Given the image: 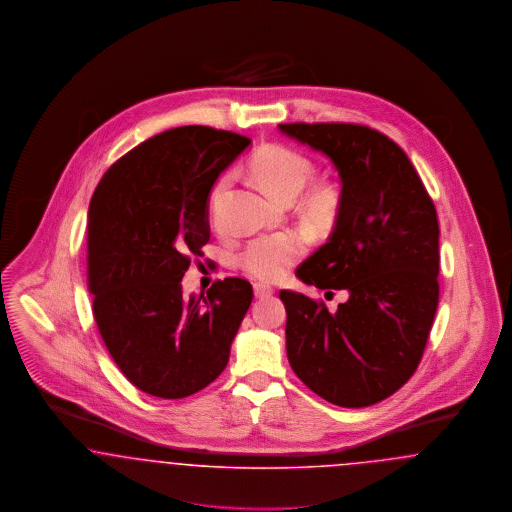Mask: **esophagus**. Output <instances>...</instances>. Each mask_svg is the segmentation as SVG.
I'll use <instances>...</instances> for the list:
<instances>
[{"mask_svg": "<svg viewBox=\"0 0 512 512\" xmlns=\"http://www.w3.org/2000/svg\"><path fill=\"white\" fill-rule=\"evenodd\" d=\"M253 292H255V297H259V299H265V297H270L274 290H272L270 286H265V284L257 282V284L253 286Z\"/></svg>", "mask_w": 512, "mask_h": 512, "instance_id": "1", "label": "esophagus"}]
</instances>
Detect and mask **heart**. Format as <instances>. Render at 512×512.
<instances>
[{"label":"heart","mask_w":512,"mask_h":512,"mask_svg":"<svg viewBox=\"0 0 512 512\" xmlns=\"http://www.w3.org/2000/svg\"><path fill=\"white\" fill-rule=\"evenodd\" d=\"M249 169L268 194L282 201H292L311 178L313 163L307 155L293 147L268 144L255 151ZM226 184L228 176H220L217 184L213 186L211 209L217 207ZM303 207L313 219H326L338 207V192L332 184L318 182L305 194ZM303 249V240L292 232L259 236L242 249L240 265L249 276L257 280L274 282L290 270L293 263L301 257Z\"/></svg>","instance_id":"obj_1"}]
</instances>
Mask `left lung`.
<instances>
[{
	"mask_svg": "<svg viewBox=\"0 0 512 512\" xmlns=\"http://www.w3.org/2000/svg\"><path fill=\"white\" fill-rule=\"evenodd\" d=\"M280 132L322 151L340 172L338 219L297 278L345 290L322 301L282 290L288 361L322 399L347 409L374 405L416 370L439 301V224L407 153L363 124L292 122Z\"/></svg>",
	"mask_w": 512,
	"mask_h": 512,
	"instance_id": "obj_1",
	"label": "left lung"
}]
</instances>
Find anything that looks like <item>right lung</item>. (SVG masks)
Here are the masks:
<instances>
[{
    "label": "right lung",
    "mask_w": 512,
    "mask_h": 512,
    "mask_svg": "<svg viewBox=\"0 0 512 512\" xmlns=\"http://www.w3.org/2000/svg\"><path fill=\"white\" fill-rule=\"evenodd\" d=\"M249 144L211 126H178L122 155L92 195L88 288L99 334L122 374L153 397L209 386L251 305L244 278L190 299L180 284L211 236V188Z\"/></svg>",
    "instance_id": "add662e5"
}]
</instances>
